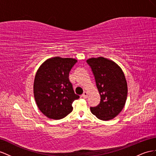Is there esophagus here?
<instances>
[{
	"mask_svg": "<svg viewBox=\"0 0 156 156\" xmlns=\"http://www.w3.org/2000/svg\"><path fill=\"white\" fill-rule=\"evenodd\" d=\"M82 97L83 98H87V93L86 92V91H84V92L83 93V94L82 95Z\"/></svg>",
	"mask_w": 156,
	"mask_h": 156,
	"instance_id": "esophagus-1",
	"label": "esophagus"
}]
</instances>
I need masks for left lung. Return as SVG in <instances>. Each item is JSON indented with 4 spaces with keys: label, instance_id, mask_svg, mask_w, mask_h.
I'll use <instances>...</instances> for the list:
<instances>
[{
    "label": "left lung",
    "instance_id": "1",
    "mask_svg": "<svg viewBox=\"0 0 156 156\" xmlns=\"http://www.w3.org/2000/svg\"><path fill=\"white\" fill-rule=\"evenodd\" d=\"M94 76L101 100L91 113L102 121L113 119L125 105L127 83L122 70L116 63L103 58H91L86 61Z\"/></svg>",
    "mask_w": 156,
    "mask_h": 156
}]
</instances>
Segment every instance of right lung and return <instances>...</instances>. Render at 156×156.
<instances>
[{"instance_id":"right-lung-1","label":"right lung","mask_w":156,"mask_h":156,"mask_svg":"<svg viewBox=\"0 0 156 156\" xmlns=\"http://www.w3.org/2000/svg\"><path fill=\"white\" fill-rule=\"evenodd\" d=\"M77 60L56 57L39 67L34 83V98L39 109L52 119H61L72 112V104L80 96L76 94L69 76Z\"/></svg>"}]
</instances>
